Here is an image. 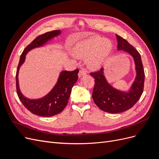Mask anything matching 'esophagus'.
Listing matches in <instances>:
<instances>
[{
    "label": "esophagus",
    "mask_w": 159,
    "mask_h": 159,
    "mask_svg": "<svg viewBox=\"0 0 159 159\" xmlns=\"http://www.w3.org/2000/svg\"><path fill=\"white\" fill-rule=\"evenodd\" d=\"M85 74H86V71L84 70H80L79 71V74H78V76L80 78V77H81Z\"/></svg>",
    "instance_id": "34e87169"
}]
</instances>
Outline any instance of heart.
Instances as JSON below:
<instances>
[{"label": "heart", "instance_id": "heart-1", "mask_svg": "<svg viewBox=\"0 0 159 159\" xmlns=\"http://www.w3.org/2000/svg\"><path fill=\"white\" fill-rule=\"evenodd\" d=\"M113 49L109 40L93 36L75 45L74 52L78 57H86V63L92 68H99L107 60Z\"/></svg>", "mask_w": 159, "mask_h": 159}]
</instances>
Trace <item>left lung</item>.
I'll use <instances>...</instances> for the list:
<instances>
[{"label": "left lung", "instance_id": "obj_1", "mask_svg": "<svg viewBox=\"0 0 159 159\" xmlns=\"http://www.w3.org/2000/svg\"><path fill=\"white\" fill-rule=\"evenodd\" d=\"M116 36L117 50L125 51L133 56L137 75L131 89L128 92H124L114 89L108 84L103 75V68L90 73L95 78L92 93L94 103L100 109L110 113H121L131 109L140 99L145 82V71L140 54L125 39L119 35Z\"/></svg>", "mask_w": 159, "mask_h": 159}]
</instances>
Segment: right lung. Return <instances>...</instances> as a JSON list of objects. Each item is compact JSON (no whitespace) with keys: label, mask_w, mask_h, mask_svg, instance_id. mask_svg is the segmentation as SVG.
I'll list each match as a JSON object with an SVG mask.
<instances>
[{"label":"right lung","mask_w":159,"mask_h":159,"mask_svg":"<svg viewBox=\"0 0 159 159\" xmlns=\"http://www.w3.org/2000/svg\"><path fill=\"white\" fill-rule=\"evenodd\" d=\"M60 30H53L39 35L24 50L20 57L16 74V92L20 102L28 111L38 116L52 117L61 113L68 103L71 88L78 80L79 70L74 71H63L61 72L57 82L50 92L45 97L39 99H29L24 97L18 86V71L20 67L24 63L25 56L28 51L37 47L42 46L52 39L59 35Z\"/></svg>","instance_id":"right-lung-1"}]
</instances>
